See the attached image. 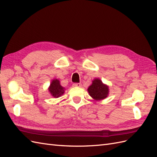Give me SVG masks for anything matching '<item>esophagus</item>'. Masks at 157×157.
Listing matches in <instances>:
<instances>
[{
	"label": "esophagus",
	"instance_id": "esophagus-1",
	"mask_svg": "<svg viewBox=\"0 0 157 157\" xmlns=\"http://www.w3.org/2000/svg\"><path fill=\"white\" fill-rule=\"evenodd\" d=\"M73 86L74 87H80L82 86V83H75L73 84Z\"/></svg>",
	"mask_w": 157,
	"mask_h": 157
}]
</instances>
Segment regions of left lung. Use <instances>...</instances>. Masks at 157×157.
I'll use <instances>...</instances> for the list:
<instances>
[{
    "instance_id": "obj_1",
    "label": "left lung",
    "mask_w": 157,
    "mask_h": 157,
    "mask_svg": "<svg viewBox=\"0 0 157 157\" xmlns=\"http://www.w3.org/2000/svg\"><path fill=\"white\" fill-rule=\"evenodd\" d=\"M88 93L95 100H102L106 98L109 94V87L98 78L94 79L92 84L88 87Z\"/></svg>"
}]
</instances>
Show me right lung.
Wrapping results in <instances>:
<instances>
[{
    "label": "right lung",
    "instance_id": "add662e5",
    "mask_svg": "<svg viewBox=\"0 0 157 157\" xmlns=\"http://www.w3.org/2000/svg\"><path fill=\"white\" fill-rule=\"evenodd\" d=\"M48 90L52 97L55 98H59L64 94L65 88L60 85L59 81L57 79H54L52 81Z\"/></svg>",
    "mask_w": 157,
    "mask_h": 157
}]
</instances>
